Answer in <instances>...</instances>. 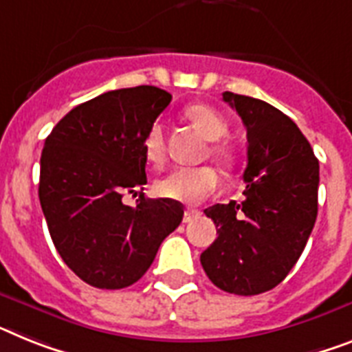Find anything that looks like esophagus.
<instances>
[{
    "mask_svg": "<svg viewBox=\"0 0 352 352\" xmlns=\"http://www.w3.org/2000/svg\"><path fill=\"white\" fill-rule=\"evenodd\" d=\"M199 216H201V212H199V210H194V208H187V210H185V216H183V223L194 221V219H197Z\"/></svg>",
    "mask_w": 352,
    "mask_h": 352,
    "instance_id": "obj_1",
    "label": "esophagus"
}]
</instances>
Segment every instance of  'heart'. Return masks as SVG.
I'll return each mask as SVG.
<instances>
[{
    "instance_id": "1",
    "label": "heart",
    "mask_w": 352,
    "mask_h": 352,
    "mask_svg": "<svg viewBox=\"0 0 352 352\" xmlns=\"http://www.w3.org/2000/svg\"><path fill=\"white\" fill-rule=\"evenodd\" d=\"M187 118L203 138L210 140L208 155L216 158L221 164H230L234 160V147L219 138L226 135L228 124L219 113L210 106L205 104H192L185 107L183 111ZM144 155L151 164H162L165 156L164 144V129L162 124L155 122L147 129L144 138ZM217 173L212 167H194V169H174L165 178L156 183V192L162 197L173 199V201L182 203H199L205 197L210 196L217 188Z\"/></svg>"
}]
</instances>
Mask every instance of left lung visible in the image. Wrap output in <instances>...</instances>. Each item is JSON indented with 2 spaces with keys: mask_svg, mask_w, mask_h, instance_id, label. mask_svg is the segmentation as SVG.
<instances>
[{
  "mask_svg": "<svg viewBox=\"0 0 352 352\" xmlns=\"http://www.w3.org/2000/svg\"><path fill=\"white\" fill-rule=\"evenodd\" d=\"M246 127L243 201L205 208L217 239L201 266L219 289L259 295L274 289L304 252L318 212V160L297 124L272 104L225 91Z\"/></svg>",
  "mask_w": 352,
  "mask_h": 352,
  "instance_id": "obj_1",
  "label": "left lung"
}]
</instances>
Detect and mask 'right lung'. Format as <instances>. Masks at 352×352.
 I'll list each match as a JSON object with an SVG mask.
<instances>
[{
	"instance_id": "add662e5",
	"label": "right lung",
	"mask_w": 352,
	"mask_h": 352,
	"mask_svg": "<svg viewBox=\"0 0 352 352\" xmlns=\"http://www.w3.org/2000/svg\"><path fill=\"white\" fill-rule=\"evenodd\" d=\"M173 95L156 86L107 91L78 104L52 129L41 155L39 201L55 248L100 289H122L149 270L183 219L173 199L122 203L147 183L144 138Z\"/></svg>"
}]
</instances>
